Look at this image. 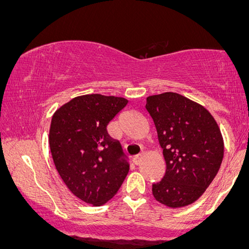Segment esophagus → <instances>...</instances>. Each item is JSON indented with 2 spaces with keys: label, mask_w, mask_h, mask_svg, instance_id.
I'll list each match as a JSON object with an SVG mask.
<instances>
[{
  "label": "esophagus",
  "mask_w": 249,
  "mask_h": 249,
  "mask_svg": "<svg viewBox=\"0 0 249 249\" xmlns=\"http://www.w3.org/2000/svg\"><path fill=\"white\" fill-rule=\"evenodd\" d=\"M142 160V155H138V156H135L132 158V161L135 165H139Z\"/></svg>",
  "instance_id": "1"
}]
</instances>
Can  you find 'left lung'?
<instances>
[{
  "mask_svg": "<svg viewBox=\"0 0 249 249\" xmlns=\"http://www.w3.org/2000/svg\"><path fill=\"white\" fill-rule=\"evenodd\" d=\"M163 149L166 173L153 184V196L168 208L192 204L205 192L220 168L223 138L211 113L178 93L146 99Z\"/></svg>",
  "mask_w": 249,
  "mask_h": 249,
  "instance_id": "1",
  "label": "left lung"
}]
</instances>
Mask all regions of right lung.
<instances>
[{
	"instance_id": "add662e5",
	"label": "right lung",
	"mask_w": 249,
	"mask_h": 249,
	"mask_svg": "<svg viewBox=\"0 0 249 249\" xmlns=\"http://www.w3.org/2000/svg\"><path fill=\"white\" fill-rule=\"evenodd\" d=\"M128 104L117 96H76L56 110L49 147L57 172L71 193L95 207L112 199L129 172L120 142L107 125Z\"/></svg>"
}]
</instances>
